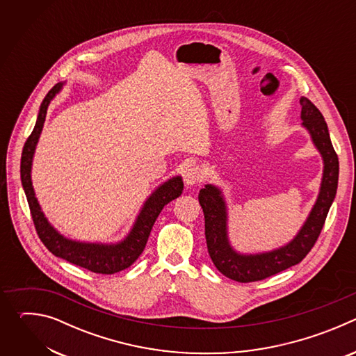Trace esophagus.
Instances as JSON below:
<instances>
[{"label": "esophagus", "mask_w": 356, "mask_h": 356, "mask_svg": "<svg viewBox=\"0 0 356 356\" xmlns=\"http://www.w3.org/2000/svg\"><path fill=\"white\" fill-rule=\"evenodd\" d=\"M201 179H202V175H201V170L198 168H190L184 172V183L188 187L195 186L197 183L201 181Z\"/></svg>", "instance_id": "1"}]
</instances>
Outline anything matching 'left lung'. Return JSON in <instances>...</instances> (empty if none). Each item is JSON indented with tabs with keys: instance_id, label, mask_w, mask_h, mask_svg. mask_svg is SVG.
<instances>
[{
	"instance_id": "left-lung-1",
	"label": "left lung",
	"mask_w": 356,
	"mask_h": 356,
	"mask_svg": "<svg viewBox=\"0 0 356 356\" xmlns=\"http://www.w3.org/2000/svg\"><path fill=\"white\" fill-rule=\"evenodd\" d=\"M300 104L301 127L309 132L324 166L317 200L309 217L291 241L266 252H238L231 245L228 235V204L222 190L209 183L198 193V201L206 220V239L210 258L224 276L235 282L262 280L301 262L314 246L335 198L339 163L331 143L327 122L309 98L301 97Z\"/></svg>"
}]
</instances>
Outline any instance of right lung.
<instances>
[{
  "label": "right lung",
  "mask_w": 356,
  "mask_h": 356,
  "mask_svg": "<svg viewBox=\"0 0 356 356\" xmlns=\"http://www.w3.org/2000/svg\"><path fill=\"white\" fill-rule=\"evenodd\" d=\"M66 81L58 83L43 98L39 107L35 128L25 142L21 158V181L31 209L35 228L44 246L55 257L62 258L73 265L84 268L94 273L114 275L129 268L145 249L149 234L154 227L158 216L163 207L183 193L181 176H173L159 184L150 195L143 201V204L129 229V232L117 242H84L76 241L60 234L49 220L44 217L42 207L36 198L32 184V162L39 142L40 132L43 129L47 107L52 99L63 90Z\"/></svg>",
  "instance_id": "add662e5"
}]
</instances>
